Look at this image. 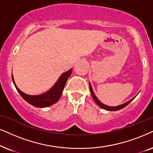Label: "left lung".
I'll return each mask as SVG.
<instances>
[{
  "label": "left lung",
  "mask_w": 153,
  "mask_h": 153,
  "mask_svg": "<svg viewBox=\"0 0 153 153\" xmlns=\"http://www.w3.org/2000/svg\"><path fill=\"white\" fill-rule=\"evenodd\" d=\"M89 89H90V91H91V96H92L93 99H94L95 102L97 103V104L98 105H99V106H100L101 108H102L105 109V110H107V111H118V110H120L122 108H125V106H127V105L129 104L130 102H131V101L134 99V98H135V97H134L133 99H131L130 101H127V103H124V104H122L120 105H118V106H115V107L108 106V105H105L104 104H103V103H101V101H99V99H97V97H96V96L94 95V91L92 90V88H91V86L90 85H89Z\"/></svg>",
  "instance_id": "obj_1"
}]
</instances>
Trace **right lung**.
<instances>
[{
    "instance_id": "obj_1",
    "label": "right lung",
    "mask_w": 153,
    "mask_h": 153,
    "mask_svg": "<svg viewBox=\"0 0 153 153\" xmlns=\"http://www.w3.org/2000/svg\"><path fill=\"white\" fill-rule=\"evenodd\" d=\"M71 73H72V69L68 71L66 73H63L56 84L54 85V86L50 90L47 91L46 93L37 96H30L22 92L15 85L13 75H12V78H13V83L17 91L19 93V94L22 96L24 100L35 107L45 108L54 104L59 99L61 96H62L63 89H64L65 85H66V81L68 80V77L70 76Z\"/></svg>"
}]
</instances>
